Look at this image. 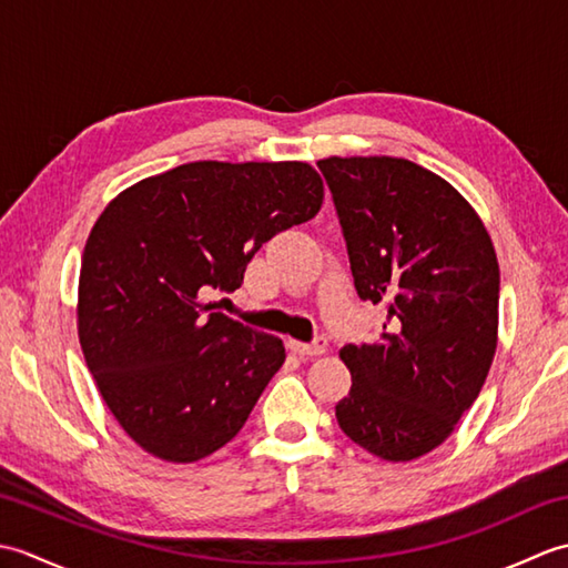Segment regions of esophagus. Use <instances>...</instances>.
Returning <instances> with one entry per match:
<instances>
[{
    "label": "esophagus",
    "instance_id": "esophagus-1",
    "mask_svg": "<svg viewBox=\"0 0 568 568\" xmlns=\"http://www.w3.org/2000/svg\"><path fill=\"white\" fill-rule=\"evenodd\" d=\"M291 348L300 356H322L324 352H327V339H324V336H317V339L310 342V344L291 342Z\"/></svg>",
    "mask_w": 568,
    "mask_h": 568
}]
</instances>
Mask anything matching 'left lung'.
Here are the masks:
<instances>
[{
	"instance_id": "left-lung-1",
	"label": "left lung",
	"mask_w": 568,
	"mask_h": 568,
	"mask_svg": "<svg viewBox=\"0 0 568 568\" xmlns=\"http://www.w3.org/2000/svg\"><path fill=\"white\" fill-rule=\"evenodd\" d=\"M361 300L385 307L376 344H348L352 390L336 422L361 449L409 462L449 437L474 405L498 339L500 271L458 192L405 159L317 163Z\"/></svg>"
}]
</instances>
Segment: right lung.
I'll return each instance as SVG.
<instances>
[{
    "mask_svg": "<svg viewBox=\"0 0 568 568\" xmlns=\"http://www.w3.org/2000/svg\"><path fill=\"white\" fill-rule=\"evenodd\" d=\"M315 168L197 161L110 202L84 244L78 334L119 425L165 462H197L244 427L285 346L216 312L256 251L322 207Z\"/></svg>",
    "mask_w": 568,
    "mask_h": 568,
    "instance_id": "right-lung-1",
    "label": "right lung"
}]
</instances>
